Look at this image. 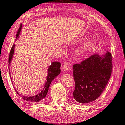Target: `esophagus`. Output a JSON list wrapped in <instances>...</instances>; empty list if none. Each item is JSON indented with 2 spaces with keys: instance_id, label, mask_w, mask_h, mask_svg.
<instances>
[{
  "instance_id": "obj_1",
  "label": "esophagus",
  "mask_w": 125,
  "mask_h": 125,
  "mask_svg": "<svg viewBox=\"0 0 125 125\" xmlns=\"http://www.w3.org/2000/svg\"><path fill=\"white\" fill-rule=\"evenodd\" d=\"M69 69V64L66 63L63 66V70L64 71H67Z\"/></svg>"
}]
</instances>
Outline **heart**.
<instances>
[{
	"label": "heart",
	"instance_id": "1",
	"mask_svg": "<svg viewBox=\"0 0 125 125\" xmlns=\"http://www.w3.org/2000/svg\"><path fill=\"white\" fill-rule=\"evenodd\" d=\"M94 44V41L92 40H89L85 42L81 47H79L77 53L79 55H83L89 51L91 48V47Z\"/></svg>",
	"mask_w": 125,
	"mask_h": 125
}]
</instances>
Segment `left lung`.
Instances as JSON below:
<instances>
[{
  "mask_svg": "<svg viewBox=\"0 0 125 125\" xmlns=\"http://www.w3.org/2000/svg\"><path fill=\"white\" fill-rule=\"evenodd\" d=\"M75 88L73 98L86 104L97 99L105 90L112 70V55L108 52L91 55L80 64L73 65Z\"/></svg>",
  "mask_w": 125,
  "mask_h": 125,
  "instance_id": "1",
  "label": "left lung"
}]
</instances>
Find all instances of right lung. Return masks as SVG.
I'll return each instance as SVG.
<instances>
[{"mask_svg": "<svg viewBox=\"0 0 125 125\" xmlns=\"http://www.w3.org/2000/svg\"><path fill=\"white\" fill-rule=\"evenodd\" d=\"M22 24H21L19 29L18 30V31L17 34V36H16V40L18 39L19 38V36L20 35V34L21 31V29H22ZM14 48H15V45L14 44L12 46L11 49H10V52L9 55V67L10 66V63H11V61L12 60L13 56L14 55ZM60 67H61V63L58 62H53L52 63L51 65L49 66L48 69V74L47 76V78L46 80V83L44 84V85L43 89L41 90V91L40 92H39V94H37L34 95V96H25V95H23L22 94H20L19 93L17 90H16L14 86L13 85L12 80V78L11 76H10V70L9 69V74L10 76V79H11V81L12 82L13 85L14 86V88L16 92L17 93V94H18L19 95H21V97L23 99H24L25 100L28 101V102H39L43 98H45L46 97V95L47 94L48 91L49 90V87L50 84H51L52 82V81L53 79L55 78L56 77H57L61 73V69H60Z\"/></svg>", "mask_w": 125, "mask_h": 125, "instance_id": "obj_1", "label": "right lung"}]
</instances>
